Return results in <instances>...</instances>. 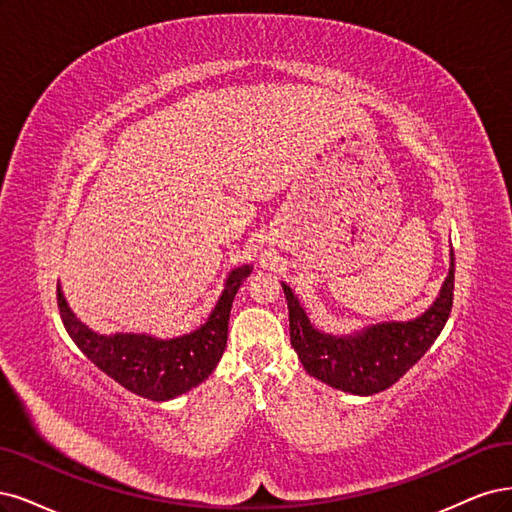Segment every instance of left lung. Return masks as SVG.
I'll return each instance as SVG.
<instances>
[{"mask_svg":"<svg viewBox=\"0 0 512 512\" xmlns=\"http://www.w3.org/2000/svg\"><path fill=\"white\" fill-rule=\"evenodd\" d=\"M455 259L436 302L408 323L366 327L355 336H329L310 325L304 308L283 283L289 306V336L304 370L340 391L372 395L389 389L417 364L447 323L453 306Z\"/></svg>","mask_w":512,"mask_h":512,"instance_id":"1","label":"left lung"}]
</instances>
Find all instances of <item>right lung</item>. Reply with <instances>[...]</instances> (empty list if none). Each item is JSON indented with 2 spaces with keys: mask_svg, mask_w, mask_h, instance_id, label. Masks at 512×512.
Returning a JSON list of instances; mask_svg holds the SVG:
<instances>
[{
  "mask_svg": "<svg viewBox=\"0 0 512 512\" xmlns=\"http://www.w3.org/2000/svg\"><path fill=\"white\" fill-rule=\"evenodd\" d=\"M251 272V266H242L229 274L208 321L195 332L172 340H157L144 334L100 336L74 317L59 287L57 304L70 338L97 368L127 391L163 402L197 387L217 368L227 344L229 310Z\"/></svg>",
  "mask_w": 512,
  "mask_h": 512,
  "instance_id": "obj_1",
  "label": "right lung"
}]
</instances>
